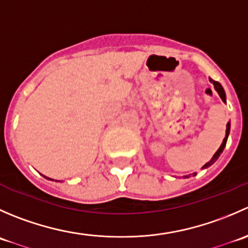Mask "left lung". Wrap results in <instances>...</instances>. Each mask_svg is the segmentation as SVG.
<instances>
[{
	"label": "left lung",
	"mask_w": 248,
	"mask_h": 248,
	"mask_svg": "<svg viewBox=\"0 0 248 248\" xmlns=\"http://www.w3.org/2000/svg\"><path fill=\"white\" fill-rule=\"evenodd\" d=\"M210 82H212V84H214V86H215V90H216V91H217V93L219 94V97H221V99H222V101H223L224 103H226V92H224V90H223V87H222V85L219 84L218 81H215V80H212L211 78H210ZM229 131H231V122H228V124H227L226 138L223 139V142H222V144H221V146H219V149L217 150V151H216V154L214 155V157H212V158L210 159V161L207 162V163L205 164V166L202 167V168H209L210 166H212V164H214L215 162H216L217 159H218V157L221 156L222 151H223V150H224V146H226V144H227V139H228V136H229Z\"/></svg>",
	"instance_id": "1"
}]
</instances>
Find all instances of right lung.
Returning <instances> with one entry per match:
<instances>
[{
  "label": "right lung",
  "mask_w": 248,
  "mask_h": 248,
  "mask_svg": "<svg viewBox=\"0 0 248 248\" xmlns=\"http://www.w3.org/2000/svg\"><path fill=\"white\" fill-rule=\"evenodd\" d=\"M46 179H47V177H46ZM49 180H52V179H49Z\"/></svg>",
  "instance_id": "obj_1"
}]
</instances>
